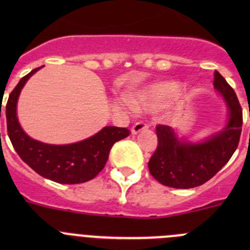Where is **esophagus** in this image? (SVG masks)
<instances>
[{
    "label": "esophagus",
    "instance_id": "34e87169",
    "mask_svg": "<svg viewBox=\"0 0 250 250\" xmlns=\"http://www.w3.org/2000/svg\"><path fill=\"white\" fill-rule=\"evenodd\" d=\"M147 128H148V125H146V123L137 122L132 127V134H138V133H140L141 130H145L147 129Z\"/></svg>",
    "mask_w": 250,
    "mask_h": 250
}]
</instances>
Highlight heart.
Returning <instances> with one entry per match:
<instances>
[{
    "label": "heart",
    "instance_id": "heart-1",
    "mask_svg": "<svg viewBox=\"0 0 250 250\" xmlns=\"http://www.w3.org/2000/svg\"><path fill=\"white\" fill-rule=\"evenodd\" d=\"M181 89L179 82H162L144 89L129 93L125 104L137 110H151L160 106L163 103L175 95Z\"/></svg>",
    "mask_w": 250,
    "mask_h": 250
}]
</instances>
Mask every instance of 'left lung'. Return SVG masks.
Returning a JSON list of instances; mask_svg holds the SVG:
<instances>
[{
  "mask_svg": "<svg viewBox=\"0 0 250 250\" xmlns=\"http://www.w3.org/2000/svg\"><path fill=\"white\" fill-rule=\"evenodd\" d=\"M214 89L225 100L228 120L220 132L201 141L179 139L169 125H157L158 145L148 161L151 175L162 185L192 188L213 178L232 157L239 143L243 116L237 95L226 80L214 72Z\"/></svg>",
  "mask_w": 250,
  "mask_h": 250,
  "instance_id": "1",
  "label": "left lung"
}]
</instances>
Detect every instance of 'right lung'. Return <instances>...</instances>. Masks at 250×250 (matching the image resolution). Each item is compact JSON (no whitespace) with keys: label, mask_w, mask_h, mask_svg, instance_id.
<instances>
[{"label":"right lung","mask_w":250,"mask_h":250,"mask_svg":"<svg viewBox=\"0 0 250 250\" xmlns=\"http://www.w3.org/2000/svg\"><path fill=\"white\" fill-rule=\"evenodd\" d=\"M41 67L22 77L8 98L6 118L12 145L20 158L43 178L69 185L92 180L106 165L113 144L127 138L130 132L109 125L87 139L66 145L46 144L29 137L18 120L17 104L25 83Z\"/></svg>","instance_id":"add662e5"}]
</instances>
